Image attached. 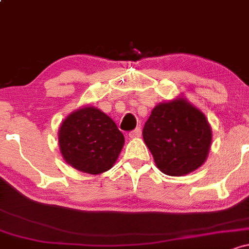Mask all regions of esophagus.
Listing matches in <instances>:
<instances>
[{"instance_id":"1","label":"esophagus","mask_w":249,"mask_h":249,"mask_svg":"<svg viewBox=\"0 0 249 249\" xmlns=\"http://www.w3.org/2000/svg\"><path fill=\"white\" fill-rule=\"evenodd\" d=\"M140 136H141V128L140 127L135 128L134 130H132V132L129 133V138H132V139L140 138Z\"/></svg>"}]
</instances>
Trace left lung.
<instances>
[{
  "label": "left lung",
  "instance_id": "left-lung-1",
  "mask_svg": "<svg viewBox=\"0 0 249 249\" xmlns=\"http://www.w3.org/2000/svg\"><path fill=\"white\" fill-rule=\"evenodd\" d=\"M142 136L157 167L167 176L181 177L204 164L213 133L205 115L178 97L154 107Z\"/></svg>",
  "mask_w": 249,
  "mask_h": 249
}]
</instances>
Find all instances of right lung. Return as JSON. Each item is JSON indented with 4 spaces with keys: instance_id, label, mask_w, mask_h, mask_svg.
Wrapping results in <instances>:
<instances>
[{
    "instance_id": "1",
    "label": "right lung",
    "mask_w": 249,
    "mask_h": 249,
    "mask_svg": "<svg viewBox=\"0 0 249 249\" xmlns=\"http://www.w3.org/2000/svg\"><path fill=\"white\" fill-rule=\"evenodd\" d=\"M60 153L76 170L100 175L114 166L124 136L108 115L87 106L71 113L58 132Z\"/></svg>"
}]
</instances>
